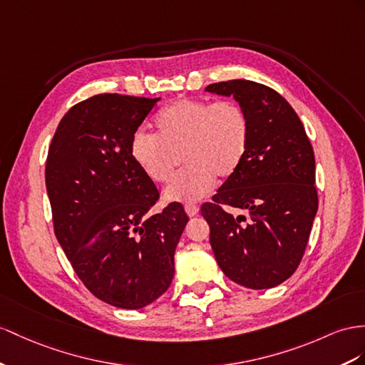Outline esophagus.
Listing matches in <instances>:
<instances>
[{"mask_svg":"<svg viewBox=\"0 0 365 365\" xmlns=\"http://www.w3.org/2000/svg\"><path fill=\"white\" fill-rule=\"evenodd\" d=\"M185 211H186V214H188L190 217H194L195 214L199 212V207H195V205L188 203V205H185Z\"/></svg>","mask_w":365,"mask_h":365,"instance_id":"esophagus-1","label":"esophagus"}]
</instances>
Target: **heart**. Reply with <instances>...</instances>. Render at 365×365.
Here are the masks:
<instances>
[{
    "mask_svg": "<svg viewBox=\"0 0 365 365\" xmlns=\"http://www.w3.org/2000/svg\"><path fill=\"white\" fill-rule=\"evenodd\" d=\"M157 134L138 129L130 138V155L149 180L165 183L179 162L186 166L166 186V202H197L216 177L237 171L250 145V118L237 101L182 98L155 117Z\"/></svg>",
    "mask_w": 365,
    "mask_h": 365,
    "instance_id": "1",
    "label": "heart"
}]
</instances>
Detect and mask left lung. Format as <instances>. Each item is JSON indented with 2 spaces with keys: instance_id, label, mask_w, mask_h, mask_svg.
<instances>
[{
  "instance_id": "obj_1",
  "label": "left lung",
  "mask_w": 365,
  "mask_h": 365,
  "mask_svg": "<svg viewBox=\"0 0 365 365\" xmlns=\"http://www.w3.org/2000/svg\"><path fill=\"white\" fill-rule=\"evenodd\" d=\"M250 118V145L237 171L202 205L217 264L251 289L282 284L299 267L317 212L314 153L301 118L274 89L250 80L214 83ZM223 206L247 212L232 217Z\"/></svg>"
}]
</instances>
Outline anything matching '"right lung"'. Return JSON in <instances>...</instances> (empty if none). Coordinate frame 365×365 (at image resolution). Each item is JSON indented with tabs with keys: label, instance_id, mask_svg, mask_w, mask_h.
Listing matches in <instances>:
<instances>
[{
	"label": "right lung",
	"instance_id": "obj_1",
	"mask_svg": "<svg viewBox=\"0 0 365 365\" xmlns=\"http://www.w3.org/2000/svg\"><path fill=\"white\" fill-rule=\"evenodd\" d=\"M160 98L100 93L60 121L46 162L53 231L73 272L100 301L126 310L170 288L190 217L180 203L151 214L158 191L130 138Z\"/></svg>",
	"mask_w": 365,
	"mask_h": 365
}]
</instances>
